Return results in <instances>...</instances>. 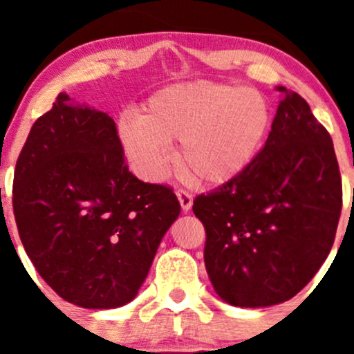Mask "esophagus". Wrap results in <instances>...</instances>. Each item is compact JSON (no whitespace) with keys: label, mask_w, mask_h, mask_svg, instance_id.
Segmentation results:
<instances>
[{"label":"esophagus","mask_w":354,"mask_h":354,"mask_svg":"<svg viewBox=\"0 0 354 354\" xmlns=\"http://www.w3.org/2000/svg\"><path fill=\"white\" fill-rule=\"evenodd\" d=\"M176 195H178V200H180L183 212H188V210L192 209V205H194V195H192L190 192L183 190V188H180V190L176 192Z\"/></svg>","instance_id":"obj_1"}]
</instances>
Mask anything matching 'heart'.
Segmentation results:
<instances>
[{
	"label": "heart",
	"instance_id": "b5f03b06",
	"mask_svg": "<svg viewBox=\"0 0 354 354\" xmlns=\"http://www.w3.org/2000/svg\"><path fill=\"white\" fill-rule=\"evenodd\" d=\"M269 123V106L259 92L195 82L152 95L137 120L120 124V142L138 173L151 180L164 173L167 145L180 142L183 173L198 183L221 185L252 162Z\"/></svg>",
	"mask_w": 354,
	"mask_h": 354
}]
</instances>
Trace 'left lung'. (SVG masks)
<instances>
[{
    "instance_id": "left-lung-1",
    "label": "left lung",
    "mask_w": 354,
    "mask_h": 354,
    "mask_svg": "<svg viewBox=\"0 0 354 354\" xmlns=\"http://www.w3.org/2000/svg\"><path fill=\"white\" fill-rule=\"evenodd\" d=\"M266 145L233 180L194 200L214 289L246 308L277 305L312 281L334 245L342 183L329 131L286 87Z\"/></svg>"
}]
</instances>
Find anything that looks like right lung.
<instances>
[{"instance_id": "obj_1", "label": "right lung", "mask_w": 354, "mask_h": 354, "mask_svg": "<svg viewBox=\"0 0 354 354\" xmlns=\"http://www.w3.org/2000/svg\"><path fill=\"white\" fill-rule=\"evenodd\" d=\"M13 214L42 279L84 308L137 296L164 233L180 216L167 185L128 171L116 123L59 94L17 159Z\"/></svg>"}]
</instances>
